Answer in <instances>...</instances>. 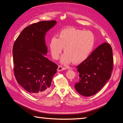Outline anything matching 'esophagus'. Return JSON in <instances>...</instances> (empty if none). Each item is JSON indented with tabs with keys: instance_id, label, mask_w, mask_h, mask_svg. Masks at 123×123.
I'll list each match as a JSON object with an SVG mask.
<instances>
[{
	"instance_id": "34e87169",
	"label": "esophagus",
	"mask_w": 123,
	"mask_h": 123,
	"mask_svg": "<svg viewBox=\"0 0 123 123\" xmlns=\"http://www.w3.org/2000/svg\"><path fill=\"white\" fill-rule=\"evenodd\" d=\"M66 69V67H64L63 66H59L58 68H57V71H61L62 70H64Z\"/></svg>"
}]
</instances>
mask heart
<instances>
[{"label":"heart","mask_w":123,"mask_h":123,"mask_svg":"<svg viewBox=\"0 0 123 123\" xmlns=\"http://www.w3.org/2000/svg\"><path fill=\"white\" fill-rule=\"evenodd\" d=\"M95 43V36L91 31L67 28L60 32L58 38L56 36L51 38L49 48L54 59H59L64 48L62 63L68 64L73 61L79 64L89 56Z\"/></svg>","instance_id":"b5f03b06"}]
</instances>
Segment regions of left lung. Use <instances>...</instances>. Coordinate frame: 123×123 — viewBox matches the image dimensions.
<instances>
[{"label":"left lung","instance_id":"1","mask_svg":"<svg viewBox=\"0 0 123 123\" xmlns=\"http://www.w3.org/2000/svg\"><path fill=\"white\" fill-rule=\"evenodd\" d=\"M113 63L111 45L107 43L101 44L76 67L79 74V80L74 85L75 90L86 97L97 93L110 79Z\"/></svg>","mask_w":123,"mask_h":123}]
</instances>
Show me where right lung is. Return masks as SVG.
<instances>
[{
	"mask_svg": "<svg viewBox=\"0 0 123 123\" xmlns=\"http://www.w3.org/2000/svg\"><path fill=\"white\" fill-rule=\"evenodd\" d=\"M56 23L55 20H46L30 25L22 31L13 45L16 79L33 96H44L49 92L58 68L44 56L48 52L45 34Z\"/></svg>",
	"mask_w": 123,
	"mask_h": 123,
	"instance_id": "right-lung-1",
	"label": "right lung"
}]
</instances>
